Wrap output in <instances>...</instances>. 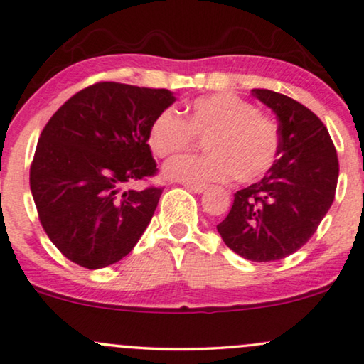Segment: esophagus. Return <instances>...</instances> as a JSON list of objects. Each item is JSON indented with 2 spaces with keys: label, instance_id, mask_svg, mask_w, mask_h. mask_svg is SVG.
<instances>
[{
  "label": "esophagus",
  "instance_id": "obj_1",
  "mask_svg": "<svg viewBox=\"0 0 364 364\" xmlns=\"http://www.w3.org/2000/svg\"><path fill=\"white\" fill-rule=\"evenodd\" d=\"M186 188L193 193H202L207 191V186H198V183H186Z\"/></svg>",
  "mask_w": 364,
  "mask_h": 364
}]
</instances>
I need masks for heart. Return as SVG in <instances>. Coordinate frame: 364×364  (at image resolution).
<instances>
[{"label":"heart","instance_id":"b5f03b06","mask_svg":"<svg viewBox=\"0 0 364 364\" xmlns=\"http://www.w3.org/2000/svg\"><path fill=\"white\" fill-rule=\"evenodd\" d=\"M195 136L205 138L207 152L167 162L164 173L171 181L205 186L236 176L240 182H255L272 169L281 152L276 121L228 92L195 98L186 119L173 108H164L149 124L147 144L157 157H169L188 149Z\"/></svg>","mask_w":364,"mask_h":364}]
</instances>
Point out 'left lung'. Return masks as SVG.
<instances>
[{"label":"left lung","instance_id":"left-lung-1","mask_svg":"<svg viewBox=\"0 0 364 364\" xmlns=\"http://www.w3.org/2000/svg\"><path fill=\"white\" fill-rule=\"evenodd\" d=\"M251 93L276 113L281 152L259 182L235 193L217 230L236 255L269 262L291 256L317 231L333 203L338 157L328 129L307 107L266 88Z\"/></svg>","mask_w":364,"mask_h":364}]
</instances>
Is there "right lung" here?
Wrapping results in <instances>:
<instances>
[{"label": "right lung", "instance_id": "1", "mask_svg": "<svg viewBox=\"0 0 364 364\" xmlns=\"http://www.w3.org/2000/svg\"><path fill=\"white\" fill-rule=\"evenodd\" d=\"M176 102L166 88L98 82L68 98L42 129L29 183L41 225L67 259L100 269L123 259L156 212L162 187L147 131Z\"/></svg>", "mask_w": 364, "mask_h": 364}]
</instances>
